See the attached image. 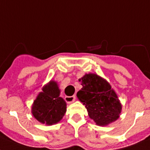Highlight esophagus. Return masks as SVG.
<instances>
[{
    "label": "esophagus",
    "mask_w": 150,
    "mask_h": 150,
    "mask_svg": "<svg viewBox=\"0 0 150 150\" xmlns=\"http://www.w3.org/2000/svg\"><path fill=\"white\" fill-rule=\"evenodd\" d=\"M75 99H76V97H75V95H73V96H66L65 98V101L67 103H73L74 101L75 100Z\"/></svg>",
    "instance_id": "esophagus-1"
}]
</instances>
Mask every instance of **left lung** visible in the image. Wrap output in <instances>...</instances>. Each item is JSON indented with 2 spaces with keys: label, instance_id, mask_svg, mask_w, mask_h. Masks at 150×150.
Segmentation results:
<instances>
[{
  "label": "left lung",
  "instance_id": "8db88e82",
  "mask_svg": "<svg viewBox=\"0 0 150 150\" xmlns=\"http://www.w3.org/2000/svg\"><path fill=\"white\" fill-rule=\"evenodd\" d=\"M79 81L82 88L78 91L77 98L96 125L105 127L120 117L121 102L107 80L95 73H88Z\"/></svg>",
  "mask_w": 150,
  "mask_h": 150
}]
</instances>
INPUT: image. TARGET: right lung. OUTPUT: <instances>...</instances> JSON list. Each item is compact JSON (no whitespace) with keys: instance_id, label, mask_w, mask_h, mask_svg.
I'll return each mask as SVG.
<instances>
[{"instance_id":"add662e5","label":"right lung","mask_w":150,"mask_h":150,"mask_svg":"<svg viewBox=\"0 0 150 150\" xmlns=\"http://www.w3.org/2000/svg\"><path fill=\"white\" fill-rule=\"evenodd\" d=\"M66 102L60 97L57 81L50 80L42 88L32 105L31 113L40 123L50 126L63 118L66 112Z\"/></svg>"}]
</instances>
